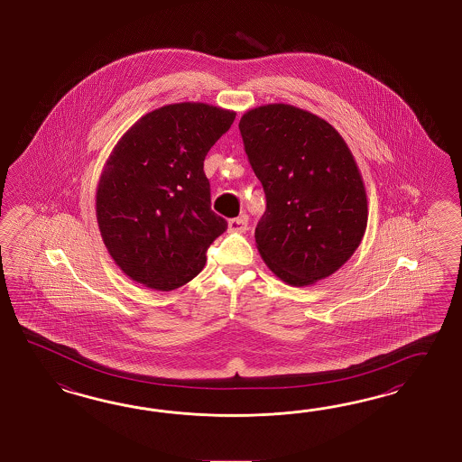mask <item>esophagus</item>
I'll return each mask as SVG.
<instances>
[{"instance_id": "34e87169", "label": "esophagus", "mask_w": 462, "mask_h": 462, "mask_svg": "<svg viewBox=\"0 0 462 462\" xmlns=\"http://www.w3.org/2000/svg\"><path fill=\"white\" fill-rule=\"evenodd\" d=\"M228 230L236 232V234H244L247 230V217L240 215L237 218L228 220Z\"/></svg>"}]
</instances>
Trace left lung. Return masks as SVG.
I'll return each mask as SVG.
<instances>
[{"label":"left lung","instance_id":"obj_1","mask_svg":"<svg viewBox=\"0 0 462 462\" xmlns=\"http://www.w3.org/2000/svg\"><path fill=\"white\" fill-rule=\"evenodd\" d=\"M238 127L267 199L255 228L263 263L294 287L335 274L368 222L363 176L346 141L323 117L282 102L250 109Z\"/></svg>","mask_w":462,"mask_h":462}]
</instances>
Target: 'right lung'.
I'll list each match as a JSON object with an SVG mask.
<instances>
[{
	"mask_svg": "<svg viewBox=\"0 0 462 462\" xmlns=\"http://www.w3.org/2000/svg\"><path fill=\"white\" fill-rule=\"evenodd\" d=\"M236 116L207 102L168 104L139 117L114 146L96 217L109 255L134 282L173 291L205 267L226 222L210 208L203 162Z\"/></svg>",
	"mask_w": 462,
	"mask_h": 462,
	"instance_id": "right-lung-1",
	"label": "right lung"
}]
</instances>
